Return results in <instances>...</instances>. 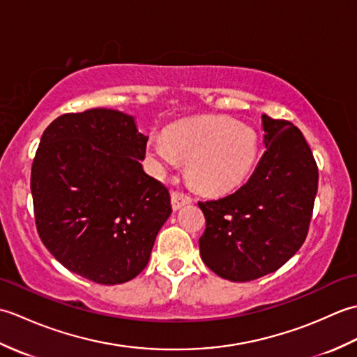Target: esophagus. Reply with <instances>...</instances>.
I'll return each instance as SVG.
<instances>
[{"mask_svg": "<svg viewBox=\"0 0 357 357\" xmlns=\"http://www.w3.org/2000/svg\"><path fill=\"white\" fill-rule=\"evenodd\" d=\"M192 201L193 199L188 195H184L181 192H173L172 193V207H173L174 211L179 210L181 207L187 206V204H192Z\"/></svg>", "mask_w": 357, "mask_h": 357, "instance_id": "34e87169", "label": "esophagus"}]
</instances>
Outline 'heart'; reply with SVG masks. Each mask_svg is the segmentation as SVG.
Segmentation results:
<instances>
[{"instance_id":"1","label":"heart","mask_w":357,"mask_h":357,"mask_svg":"<svg viewBox=\"0 0 357 357\" xmlns=\"http://www.w3.org/2000/svg\"><path fill=\"white\" fill-rule=\"evenodd\" d=\"M259 153L252 127L225 116L185 121L169 127L164 136H151L147 155L155 170L176 169L188 161V178L204 192L225 193L238 187Z\"/></svg>"}]
</instances>
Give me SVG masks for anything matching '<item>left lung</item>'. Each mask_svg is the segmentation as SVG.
I'll return each instance as SVG.
<instances>
[{"mask_svg": "<svg viewBox=\"0 0 357 357\" xmlns=\"http://www.w3.org/2000/svg\"><path fill=\"white\" fill-rule=\"evenodd\" d=\"M265 150L238 192L199 202L204 264L218 276L247 282L278 268L304 244L319 172L304 135L290 121L262 115Z\"/></svg>", "mask_w": 357, "mask_h": 357, "instance_id": "8db88e82", "label": "left lung"}]
</instances>
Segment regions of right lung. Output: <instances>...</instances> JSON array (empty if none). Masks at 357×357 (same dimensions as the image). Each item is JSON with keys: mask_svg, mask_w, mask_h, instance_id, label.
Segmentation results:
<instances>
[{"mask_svg": "<svg viewBox=\"0 0 357 357\" xmlns=\"http://www.w3.org/2000/svg\"><path fill=\"white\" fill-rule=\"evenodd\" d=\"M149 136L110 109L66 113L32 164L36 230L67 270L115 285L138 276L172 213L169 190L144 172Z\"/></svg>", "mask_w": 357, "mask_h": 357, "instance_id": "right-lung-1", "label": "right lung"}]
</instances>
